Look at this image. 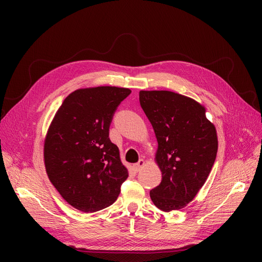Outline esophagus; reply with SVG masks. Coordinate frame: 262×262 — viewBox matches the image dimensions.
Segmentation results:
<instances>
[{
	"mask_svg": "<svg viewBox=\"0 0 262 262\" xmlns=\"http://www.w3.org/2000/svg\"><path fill=\"white\" fill-rule=\"evenodd\" d=\"M144 165H145V161H144V160H140L137 164H134V165L132 166V168H133L134 171L138 172L142 167H143Z\"/></svg>",
	"mask_w": 262,
	"mask_h": 262,
	"instance_id": "obj_1",
	"label": "esophagus"
}]
</instances>
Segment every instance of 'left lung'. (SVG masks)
<instances>
[{
	"label": "left lung",
	"instance_id": "obj_1",
	"mask_svg": "<svg viewBox=\"0 0 262 262\" xmlns=\"http://www.w3.org/2000/svg\"><path fill=\"white\" fill-rule=\"evenodd\" d=\"M140 104L157 139L162 182L149 191L164 211L184 209L207 181L217 153V134L194 99L169 91H141Z\"/></svg>",
	"mask_w": 262,
	"mask_h": 262
}]
</instances>
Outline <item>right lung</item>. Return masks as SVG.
Masks as SVG:
<instances>
[{"label": "right lung", "instance_id": "1", "mask_svg": "<svg viewBox=\"0 0 262 262\" xmlns=\"http://www.w3.org/2000/svg\"><path fill=\"white\" fill-rule=\"evenodd\" d=\"M130 93L116 86L76 90L63 100L47 132V175L63 199L82 212L112 205L129 176L109 139V126Z\"/></svg>", "mask_w": 262, "mask_h": 262}]
</instances>
